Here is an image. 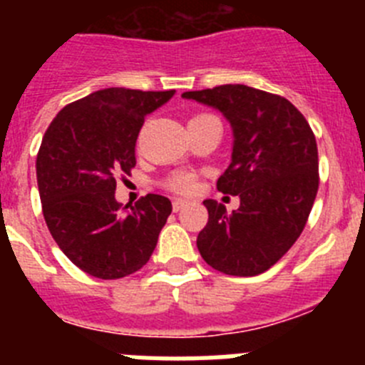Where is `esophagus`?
<instances>
[{"label": "esophagus", "mask_w": 365, "mask_h": 365, "mask_svg": "<svg viewBox=\"0 0 365 365\" xmlns=\"http://www.w3.org/2000/svg\"><path fill=\"white\" fill-rule=\"evenodd\" d=\"M186 199H173V202H172V206H173V212H180L182 210V208H185L186 206Z\"/></svg>", "instance_id": "1"}]
</instances>
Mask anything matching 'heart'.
I'll return each mask as SVG.
<instances>
[{
    "label": "heart",
    "instance_id": "obj_1",
    "mask_svg": "<svg viewBox=\"0 0 365 365\" xmlns=\"http://www.w3.org/2000/svg\"><path fill=\"white\" fill-rule=\"evenodd\" d=\"M195 185V179H193L192 173H175L172 179L168 180V186L177 192H190Z\"/></svg>",
    "mask_w": 365,
    "mask_h": 365
}]
</instances>
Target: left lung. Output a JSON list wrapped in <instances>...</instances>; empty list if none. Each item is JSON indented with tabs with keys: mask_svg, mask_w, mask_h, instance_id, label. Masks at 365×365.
Returning a JSON list of instances; mask_svg holds the SVG:
<instances>
[{
	"mask_svg": "<svg viewBox=\"0 0 365 365\" xmlns=\"http://www.w3.org/2000/svg\"><path fill=\"white\" fill-rule=\"evenodd\" d=\"M214 108L234 135L232 160L217 190L240 195L228 214L214 199L197 235L202 259L228 276H257L302 234L318 192V148L311 125L287 98L241 83L182 93Z\"/></svg>",
	"mask_w": 365,
	"mask_h": 365,
	"instance_id": "8db88e82",
	"label": "left lung"
}]
</instances>
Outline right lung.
Masks as SVG:
<instances>
[{"instance_id": "obj_1", "label": "right lung", "mask_w": 365, "mask_h": 365, "mask_svg": "<svg viewBox=\"0 0 365 365\" xmlns=\"http://www.w3.org/2000/svg\"><path fill=\"white\" fill-rule=\"evenodd\" d=\"M173 95L100 89L66 106L45 131L36 157L45 222L60 250L95 278L143 269L172 214L170 199L157 193L122 208L115 177L130 175L144 118Z\"/></svg>"}]
</instances>
